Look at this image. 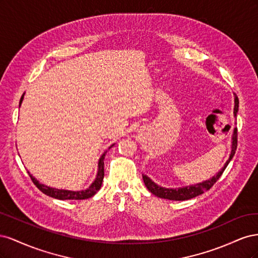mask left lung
Instances as JSON below:
<instances>
[{"label": "left lung", "mask_w": 258, "mask_h": 258, "mask_svg": "<svg viewBox=\"0 0 258 258\" xmlns=\"http://www.w3.org/2000/svg\"><path fill=\"white\" fill-rule=\"evenodd\" d=\"M235 116H237L238 113V107H239V99L235 98ZM237 145H238V129L235 128L233 130V135H232V144H231V154L229 156V159L226 161L225 166L223 167V169L218 172L216 175H214L212 178L208 179V181H205L202 183L196 184V185H191V186H186L183 187V188H163L161 186H158L157 184H155L152 179L144 175L143 174V181L145 186L147 187V189L150 190L152 194H154L155 196H157L159 198H163V199H169V200H177V201H181V200H188L191 199L194 197H197L199 195L204 194L205 191H208L211 187H212L216 182L217 179L221 177V175L223 174V172L225 171L226 167L228 166V163L230 162V160L232 159L233 155L236 153L237 150Z\"/></svg>", "instance_id": "1"}]
</instances>
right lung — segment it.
<instances>
[{
    "label": "right lung",
    "instance_id": "right-lung-1",
    "mask_svg": "<svg viewBox=\"0 0 258 258\" xmlns=\"http://www.w3.org/2000/svg\"><path fill=\"white\" fill-rule=\"evenodd\" d=\"M22 99H23V95L20 99L19 104H21ZM105 154H106V152L102 156H101V158L99 160L98 174H97L96 179L93 181V183L88 187V188L85 189V190L72 191V190L51 188V187H48V186H46L44 184H40V183H38L37 179H35L32 175L30 174V172H28V173H29L31 179H32V182L34 183V185L37 187V188L40 189L42 192H44L45 195H47V196H49V197L56 198V199H59V200H84V199H88V198L92 197L93 195H95L101 188V185H102V181H103V177H104V157H105Z\"/></svg>",
    "mask_w": 258,
    "mask_h": 258
}]
</instances>
